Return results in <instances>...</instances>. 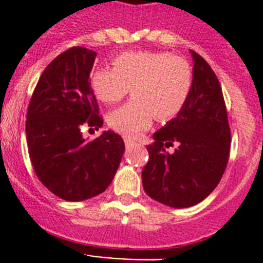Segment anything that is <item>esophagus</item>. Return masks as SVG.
<instances>
[{"instance_id": "34e87169", "label": "esophagus", "mask_w": 263, "mask_h": 263, "mask_svg": "<svg viewBox=\"0 0 263 263\" xmlns=\"http://www.w3.org/2000/svg\"><path fill=\"white\" fill-rule=\"evenodd\" d=\"M124 141H125V145H126L127 148H129V147H134V146H138V143H137L136 141H133V139H132V138H129V137H125Z\"/></svg>"}]
</instances>
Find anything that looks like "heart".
<instances>
[{
  "label": "heart",
  "instance_id": "1",
  "mask_svg": "<svg viewBox=\"0 0 263 263\" xmlns=\"http://www.w3.org/2000/svg\"><path fill=\"white\" fill-rule=\"evenodd\" d=\"M95 96L115 104L130 92L129 103L109 113L111 127L127 137H137L152 126L157 117H175L187 104L194 71L187 59L159 51H129L113 59V68H95L89 75Z\"/></svg>",
  "mask_w": 263,
  "mask_h": 263
}]
</instances>
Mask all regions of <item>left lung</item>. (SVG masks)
Masks as SVG:
<instances>
[{"label": "left lung", "mask_w": 263, "mask_h": 263, "mask_svg": "<svg viewBox=\"0 0 263 263\" xmlns=\"http://www.w3.org/2000/svg\"><path fill=\"white\" fill-rule=\"evenodd\" d=\"M194 87L184 108L155 132L142 170L148 196L173 208L200 203L217 187L231 150V129L217 76L191 50ZM178 143L173 155L165 147Z\"/></svg>", "instance_id": "obj_1"}]
</instances>
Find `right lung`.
<instances>
[{"label":"right lung","instance_id":"1","mask_svg":"<svg viewBox=\"0 0 263 263\" xmlns=\"http://www.w3.org/2000/svg\"><path fill=\"white\" fill-rule=\"evenodd\" d=\"M97 53L72 47L39 78L27 109L26 138L36 176L53 195L81 201L104 192L125 152L124 139L108 130L93 141L81 134L87 122L103 126L89 75Z\"/></svg>","mask_w":263,"mask_h":263}]
</instances>
